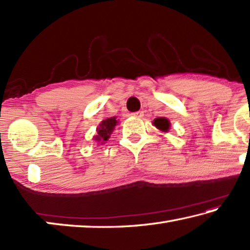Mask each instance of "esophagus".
I'll use <instances>...</instances> for the list:
<instances>
[{
  "instance_id": "obj_1",
  "label": "esophagus",
  "mask_w": 250,
  "mask_h": 250,
  "mask_svg": "<svg viewBox=\"0 0 250 250\" xmlns=\"http://www.w3.org/2000/svg\"><path fill=\"white\" fill-rule=\"evenodd\" d=\"M132 117H135V118H142V117H143V112H142V111L133 112V113H132Z\"/></svg>"
}]
</instances>
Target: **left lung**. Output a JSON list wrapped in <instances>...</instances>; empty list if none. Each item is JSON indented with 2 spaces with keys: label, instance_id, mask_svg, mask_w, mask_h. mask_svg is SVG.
<instances>
[{
  "label": "left lung",
  "instance_id": "1",
  "mask_svg": "<svg viewBox=\"0 0 250 250\" xmlns=\"http://www.w3.org/2000/svg\"><path fill=\"white\" fill-rule=\"evenodd\" d=\"M152 124H153V125L156 129L162 131V132H167V131L170 130V125H171L170 121H168L167 118H164V117L155 118V119L152 121Z\"/></svg>",
  "mask_w": 250,
  "mask_h": 250
}]
</instances>
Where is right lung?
<instances>
[{"label":"right lung","mask_w":250,"mask_h":250,"mask_svg":"<svg viewBox=\"0 0 250 250\" xmlns=\"http://www.w3.org/2000/svg\"><path fill=\"white\" fill-rule=\"evenodd\" d=\"M118 124L119 122H118L117 117H110L101 121L99 125L97 126V134L94 137L95 142L98 143V145H104L105 141H108V139Z\"/></svg>","instance_id":"right-lung-1"}]
</instances>
